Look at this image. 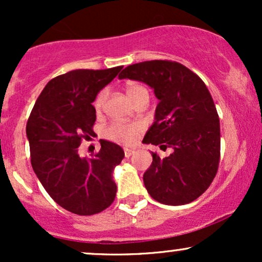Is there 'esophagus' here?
I'll use <instances>...</instances> for the list:
<instances>
[{
    "mask_svg": "<svg viewBox=\"0 0 262 262\" xmlns=\"http://www.w3.org/2000/svg\"><path fill=\"white\" fill-rule=\"evenodd\" d=\"M134 152H135L134 149H129V148H125V149H124V155H125V158H130V156L133 155Z\"/></svg>",
    "mask_w": 262,
    "mask_h": 262,
    "instance_id": "34e87169",
    "label": "esophagus"
}]
</instances>
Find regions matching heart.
<instances>
[{"label": "heart", "mask_w": 262, "mask_h": 262, "mask_svg": "<svg viewBox=\"0 0 262 262\" xmlns=\"http://www.w3.org/2000/svg\"><path fill=\"white\" fill-rule=\"evenodd\" d=\"M124 90L128 97L133 102L137 100L138 97H140V96L148 95V91H146L145 87L139 85V83L137 82H128L127 85H125ZM106 98H107L106 90H103V91L98 93L97 97H96L95 100V103H93L95 104L96 110L97 111L101 110L102 106H103L104 101H106ZM140 130H141V125L139 123H132V124H129V123L114 122L106 129L104 134H106L108 139L113 141H118V143H123V144H130L135 140V137H137V134L139 133Z\"/></svg>", "instance_id": "b5f03b06"}]
</instances>
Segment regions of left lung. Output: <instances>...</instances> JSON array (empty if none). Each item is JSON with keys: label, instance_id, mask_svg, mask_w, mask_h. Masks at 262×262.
Masks as SVG:
<instances>
[{"label": "left lung", "instance_id": "1", "mask_svg": "<svg viewBox=\"0 0 262 262\" xmlns=\"http://www.w3.org/2000/svg\"><path fill=\"white\" fill-rule=\"evenodd\" d=\"M118 77L154 90L155 121L143 143L172 149L166 158L151 152L143 176L149 194L167 206L197 200L214 179L221 156L219 117L207 86L186 66L167 60L129 65Z\"/></svg>", "mask_w": 262, "mask_h": 262}]
</instances>
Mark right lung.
Instances as JSON below:
<instances>
[{
    "mask_svg": "<svg viewBox=\"0 0 262 262\" xmlns=\"http://www.w3.org/2000/svg\"><path fill=\"white\" fill-rule=\"evenodd\" d=\"M122 68L79 69L54 77L39 95L27 122L35 175L49 196L75 214L100 213L116 197L113 170L124 158L123 149L101 139L97 154L81 158L79 146L82 138L93 134L92 102Z\"/></svg>",
    "mask_w": 262,
    "mask_h": 262,
    "instance_id": "add662e5",
    "label": "right lung"
}]
</instances>
